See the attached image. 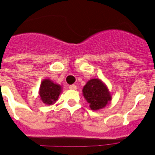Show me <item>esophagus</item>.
Listing matches in <instances>:
<instances>
[{
  "label": "esophagus",
  "instance_id": "esophagus-1",
  "mask_svg": "<svg viewBox=\"0 0 155 155\" xmlns=\"http://www.w3.org/2000/svg\"><path fill=\"white\" fill-rule=\"evenodd\" d=\"M69 88H70V89H72V90H76L77 89V86L75 85H71L69 86Z\"/></svg>",
  "mask_w": 155,
  "mask_h": 155
}]
</instances>
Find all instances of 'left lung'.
Masks as SVG:
<instances>
[{"instance_id": "obj_1", "label": "left lung", "mask_w": 155, "mask_h": 155, "mask_svg": "<svg viewBox=\"0 0 155 155\" xmlns=\"http://www.w3.org/2000/svg\"><path fill=\"white\" fill-rule=\"evenodd\" d=\"M82 94L91 110L105 107L112 99L107 86L100 79L88 80L82 88Z\"/></svg>"}]
</instances>
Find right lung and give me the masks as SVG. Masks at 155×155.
Instances as JSON below:
<instances>
[{
  "label": "right lung",
  "instance_id": "right-lung-1",
  "mask_svg": "<svg viewBox=\"0 0 155 155\" xmlns=\"http://www.w3.org/2000/svg\"><path fill=\"white\" fill-rule=\"evenodd\" d=\"M62 92V86L54 83L49 79L42 80L40 85L39 97L41 101L46 105H52L58 99L60 94Z\"/></svg>",
  "mask_w": 155,
  "mask_h": 155
}]
</instances>
